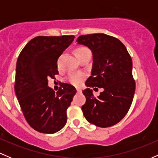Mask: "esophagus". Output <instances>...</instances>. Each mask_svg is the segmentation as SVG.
<instances>
[{"mask_svg":"<svg viewBox=\"0 0 158 158\" xmlns=\"http://www.w3.org/2000/svg\"><path fill=\"white\" fill-rule=\"evenodd\" d=\"M77 90L78 93H80V92H81V89H80V88H77Z\"/></svg>","mask_w":158,"mask_h":158,"instance_id":"esophagus-1","label":"esophagus"}]
</instances>
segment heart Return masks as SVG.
<instances>
[{
	"label": "heart",
	"instance_id": "heart-1",
	"mask_svg": "<svg viewBox=\"0 0 158 158\" xmlns=\"http://www.w3.org/2000/svg\"><path fill=\"white\" fill-rule=\"evenodd\" d=\"M76 57L77 59L85 57V56H91V52L88 48L85 47H79L74 50ZM84 79V76L82 74H70L68 77V81L73 85H81Z\"/></svg>",
	"mask_w": 158,
	"mask_h": 158
}]
</instances>
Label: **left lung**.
<instances>
[{"label": "left lung", "instance_id": "obj_1", "mask_svg": "<svg viewBox=\"0 0 158 158\" xmlns=\"http://www.w3.org/2000/svg\"><path fill=\"white\" fill-rule=\"evenodd\" d=\"M77 41L88 47L93 54L91 75L85 82L88 88L82 91L86 98L81 107L83 114L98 127L114 126L128 113L135 95L131 56L119 39L106 34L80 35ZM89 86L103 90L95 98Z\"/></svg>", "mask_w": 158, "mask_h": 158}]
</instances>
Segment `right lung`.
Segmentation results:
<instances>
[{
  "label": "right lung",
  "instance_id": "add662e5",
  "mask_svg": "<svg viewBox=\"0 0 158 158\" xmlns=\"http://www.w3.org/2000/svg\"><path fill=\"white\" fill-rule=\"evenodd\" d=\"M74 38L37 36L27 43L18 59L15 95L27 122L41 133H56L67 123V109L77 90L63 83L55 92L48 86V79L59 74L58 59Z\"/></svg>",
  "mask_w": 158,
  "mask_h": 158
}]
</instances>
